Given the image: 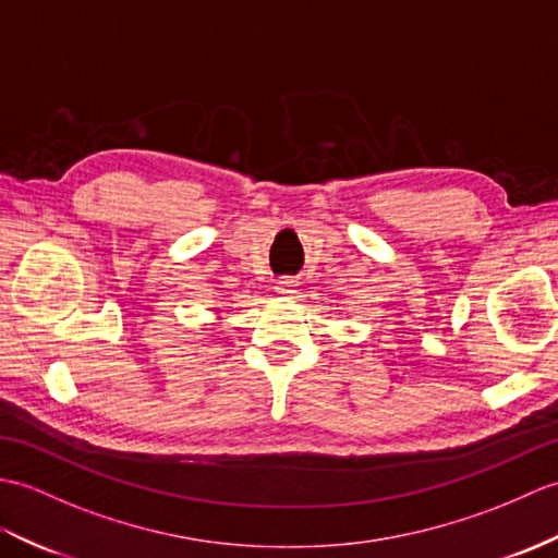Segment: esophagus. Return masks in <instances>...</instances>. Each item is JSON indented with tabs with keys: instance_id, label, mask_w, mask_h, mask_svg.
I'll return each instance as SVG.
<instances>
[{
	"instance_id": "esophagus-1",
	"label": "esophagus",
	"mask_w": 558,
	"mask_h": 558,
	"mask_svg": "<svg viewBox=\"0 0 558 558\" xmlns=\"http://www.w3.org/2000/svg\"><path fill=\"white\" fill-rule=\"evenodd\" d=\"M294 288H296V282H294V280H290V278H284V280H280V282L276 284V292L288 296V294H294V292H296Z\"/></svg>"
}]
</instances>
